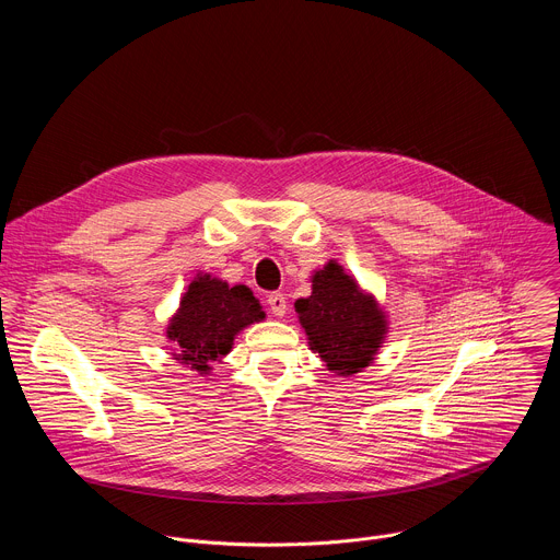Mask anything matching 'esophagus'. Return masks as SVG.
Returning a JSON list of instances; mask_svg holds the SVG:
<instances>
[{"label": "esophagus", "mask_w": 560, "mask_h": 560, "mask_svg": "<svg viewBox=\"0 0 560 560\" xmlns=\"http://www.w3.org/2000/svg\"><path fill=\"white\" fill-rule=\"evenodd\" d=\"M268 305H270V310H272L275 316H283L285 310H288V301H285V296H283L281 292H272V294L268 296Z\"/></svg>", "instance_id": "34e87169"}]
</instances>
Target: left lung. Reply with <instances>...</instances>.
I'll return each mask as SVG.
<instances>
[{"label":"left lung","mask_w":560,"mask_h":560,"mask_svg":"<svg viewBox=\"0 0 560 560\" xmlns=\"http://www.w3.org/2000/svg\"><path fill=\"white\" fill-rule=\"evenodd\" d=\"M294 310L310 350L339 376L363 372L385 343L383 307L337 261L312 275V294L296 299Z\"/></svg>","instance_id":"1"}]
</instances>
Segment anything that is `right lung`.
<instances>
[{"mask_svg":"<svg viewBox=\"0 0 560 560\" xmlns=\"http://www.w3.org/2000/svg\"><path fill=\"white\" fill-rule=\"evenodd\" d=\"M264 318L266 312L248 285H228L199 272L171 316L166 339L177 348V363L208 376L212 363L232 350L234 337Z\"/></svg>","mask_w":560,"mask_h":560,"instance_id":"1","label":"right lung"}]
</instances>
